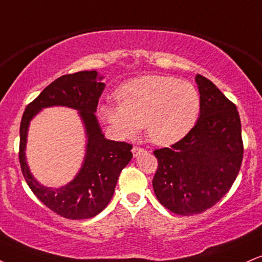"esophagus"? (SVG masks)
<instances>
[{"mask_svg": "<svg viewBox=\"0 0 262 262\" xmlns=\"http://www.w3.org/2000/svg\"><path fill=\"white\" fill-rule=\"evenodd\" d=\"M132 152H133V156L137 157L138 155H140L141 152H145V150L143 147H139V146H134L133 149H132Z\"/></svg>", "mask_w": 262, "mask_h": 262, "instance_id": "obj_1", "label": "esophagus"}]
</instances>
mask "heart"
<instances>
[{
  "label": "heart",
  "mask_w": 262,
  "mask_h": 262,
  "mask_svg": "<svg viewBox=\"0 0 262 262\" xmlns=\"http://www.w3.org/2000/svg\"><path fill=\"white\" fill-rule=\"evenodd\" d=\"M116 97L119 105L101 106V118L121 138H133L144 125L149 139L157 145L183 139L200 111L196 88L166 75L135 78L122 85Z\"/></svg>",
  "instance_id": "obj_1"
}]
</instances>
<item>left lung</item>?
Wrapping results in <instances>:
<instances>
[{"label": "left lung", "mask_w": 262, "mask_h": 262, "mask_svg": "<svg viewBox=\"0 0 262 262\" xmlns=\"http://www.w3.org/2000/svg\"><path fill=\"white\" fill-rule=\"evenodd\" d=\"M196 124L171 147L154 151L159 168L152 187L166 209L182 216L200 213L227 194L243 160L242 124L237 107L203 75Z\"/></svg>", "instance_id": "1"}]
</instances>
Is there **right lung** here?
Here are the masks:
<instances>
[{
	"mask_svg": "<svg viewBox=\"0 0 262 262\" xmlns=\"http://www.w3.org/2000/svg\"><path fill=\"white\" fill-rule=\"evenodd\" d=\"M103 77L96 71L62 75L25 108L20 122L19 162L21 172L36 198L50 210L69 220L91 219L100 213L115 193L122 169L130 162L132 145L106 139L97 121L99 99L105 89ZM62 105L78 111L87 137L85 156L76 177L66 186H42L31 174L25 156L31 119L47 106Z\"/></svg>",
	"mask_w": 262,
	"mask_h": 262,
	"instance_id": "right-lung-1",
	"label": "right lung"
}]
</instances>
